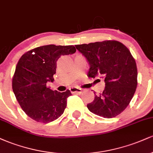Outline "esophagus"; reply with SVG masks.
I'll list each match as a JSON object with an SVG mask.
<instances>
[{"instance_id":"1","label":"esophagus","mask_w":153,"mask_h":153,"mask_svg":"<svg viewBox=\"0 0 153 153\" xmlns=\"http://www.w3.org/2000/svg\"><path fill=\"white\" fill-rule=\"evenodd\" d=\"M70 91H71V93H73V94H81L82 92V89L78 87H72L70 88Z\"/></svg>"}]
</instances>
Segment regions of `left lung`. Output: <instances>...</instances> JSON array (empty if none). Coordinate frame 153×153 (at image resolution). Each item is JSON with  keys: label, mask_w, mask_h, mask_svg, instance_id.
<instances>
[{"label": "left lung", "mask_w": 153, "mask_h": 153, "mask_svg": "<svg viewBox=\"0 0 153 153\" xmlns=\"http://www.w3.org/2000/svg\"><path fill=\"white\" fill-rule=\"evenodd\" d=\"M75 47L90 65L88 76L104 79L103 93L94 92L95 99L88 108L104 118L117 117L129 105L137 85V65L130 51L122 43L110 40Z\"/></svg>", "instance_id": "obj_1"}]
</instances>
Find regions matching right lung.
Instances as JSON below:
<instances>
[{"label":"right lung","instance_id":"obj_1","mask_svg":"<svg viewBox=\"0 0 153 153\" xmlns=\"http://www.w3.org/2000/svg\"><path fill=\"white\" fill-rule=\"evenodd\" d=\"M75 52L73 45H45L26 52L19 60L12 81L13 91L24 111L36 122H53L64 112L71 91H52L47 84L54 81L59 57Z\"/></svg>","mask_w":153,"mask_h":153}]
</instances>
